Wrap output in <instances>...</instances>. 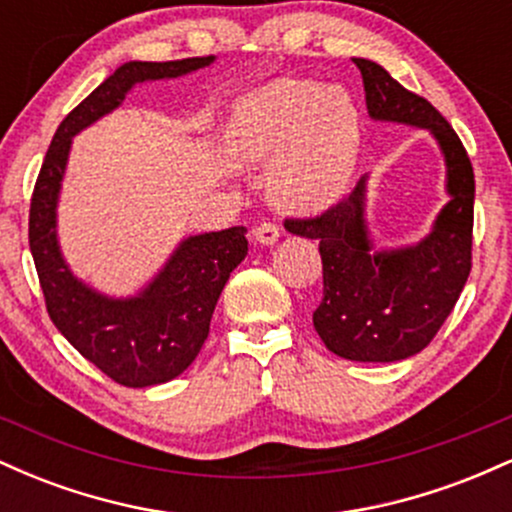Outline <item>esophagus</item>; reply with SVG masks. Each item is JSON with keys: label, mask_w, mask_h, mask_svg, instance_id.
Listing matches in <instances>:
<instances>
[{"label": "esophagus", "mask_w": 512, "mask_h": 512, "mask_svg": "<svg viewBox=\"0 0 512 512\" xmlns=\"http://www.w3.org/2000/svg\"><path fill=\"white\" fill-rule=\"evenodd\" d=\"M252 236H255V240L257 243H262V245H274L276 240H279V226H276V223H272V221H264V223H260V226H255V231H252Z\"/></svg>", "instance_id": "34e87169"}]
</instances>
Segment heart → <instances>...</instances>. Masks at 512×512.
Wrapping results in <instances>:
<instances>
[{
    "label": "heart",
    "mask_w": 512,
    "mask_h": 512,
    "mask_svg": "<svg viewBox=\"0 0 512 512\" xmlns=\"http://www.w3.org/2000/svg\"><path fill=\"white\" fill-rule=\"evenodd\" d=\"M358 110L342 86L279 79L236 103L226 156L238 168L271 161L269 197L293 214L322 211L346 190L358 151Z\"/></svg>",
    "instance_id": "b5f03b06"
}]
</instances>
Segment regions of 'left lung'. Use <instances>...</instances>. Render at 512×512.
<instances>
[{"mask_svg": "<svg viewBox=\"0 0 512 512\" xmlns=\"http://www.w3.org/2000/svg\"><path fill=\"white\" fill-rule=\"evenodd\" d=\"M368 115L428 129L448 168L450 202L421 243L373 250L366 226V178L342 202L313 219H286L296 236L320 240L322 301L313 325L332 354L349 361L392 363L431 344L455 308L472 269L474 170L443 115L397 84L380 64L354 57Z\"/></svg>", "mask_w": 512, "mask_h": 512, "instance_id": "8db88e82", "label": "left lung"}]
</instances>
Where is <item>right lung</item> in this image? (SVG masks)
<instances>
[{
	"label": "right lung",
	"mask_w": 512,
	"mask_h": 512,
	"mask_svg": "<svg viewBox=\"0 0 512 512\" xmlns=\"http://www.w3.org/2000/svg\"><path fill=\"white\" fill-rule=\"evenodd\" d=\"M211 62L214 55L117 67L64 117L35 180L28 243L50 320L81 356L125 387L168 383L195 361L223 286L248 255V238L243 226L190 236L137 296H103L76 279L57 243V199L72 137L120 108L134 84L175 79Z\"/></svg>",
	"instance_id": "1"
}]
</instances>
